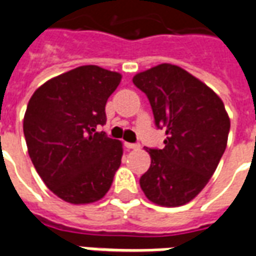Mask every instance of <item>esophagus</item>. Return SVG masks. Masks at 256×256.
<instances>
[{
	"label": "esophagus",
	"mask_w": 256,
	"mask_h": 256,
	"mask_svg": "<svg viewBox=\"0 0 256 256\" xmlns=\"http://www.w3.org/2000/svg\"><path fill=\"white\" fill-rule=\"evenodd\" d=\"M125 148H140V144L139 143H125Z\"/></svg>",
	"instance_id": "34e87169"
}]
</instances>
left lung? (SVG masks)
I'll list each match as a JSON object with an SVG mask.
<instances>
[{
  "label": "left lung",
  "instance_id": "8db88e82",
  "mask_svg": "<svg viewBox=\"0 0 256 256\" xmlns=\"http://www.w3.org/2000/svg\"><path fill=\"white\" fill-rule=\"evenodd\" d=\"M132 81L146 94L154 124L166 135L162 148H146L152 164L140 188L154 204L183 206L206 188L224 153L230 120L224 102L175 64L152 67Z\"/></svg>",
  "mask_w": 256,
  "mask_h": 256
}]
</instances>
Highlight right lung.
Segmentation results:
<instances>
[{"label": "right lung", "mask_w": 256, "mask_h": 256, "mask_svg": "<svg viewBox=\"0 0 256 256\" xmlns=\"http://www.w3.org/2000/svg\"><path fill=\"white\" fill-rule=\"evenodd\" d=\"M121 74L81 66L32 94L23 120L27 150L50 192L72 204L100 200L113 183L122 144L98 132Z\"/></svg>", "instance_id": "1"}]
</instances>
